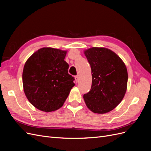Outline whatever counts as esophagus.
Returning a JSON list of instances; mask_svg holds the SVG:
<instances>
[{
  "mask_svg": "<svg viewBox=\"0 0 151 151\" xmlns=\"http://www.w3.org/2000/svg\"><path fill=\"white\" fill-rule=\"evenodd\" d=\"M75 81H76V83H78L79 81V80H80V77H79V76L78 75H77V76H76L75 77Z\"/></svg>",
  "mask_w": 151,
  "mask_h": 151,
  "instance_id": "obj_1",
  "label": "esophagus"
}]
</instances>
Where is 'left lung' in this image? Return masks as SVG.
Wrapping results in <instances>:
<instances>
[{"mask_svg":"<svg viewBox=\"0 0 151 151\" xmlns=\"http://www.w3.org/2000/svg\"><path fill=\"white\" fill-rule=\"evenodd\" d=\"M91 70L90 91L83 95L93 113L104 114L114 109L124 99L127 88V70L122 60L111 50L93 47L84 51Z\"/></svg>","mask_w":151,"mask_h":151,"instance_id":"1","label":"left lung"}]
</instances>
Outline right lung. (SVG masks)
<instances>
[{
    "mask_svg": "<svg viewBox=\"0 0 151 151\" xmlns=\"http://www.w3.org/2000/svg\"><path fill=\"white\" fill-rule=\"evenodd\" d=\"M67 51L50 47L38 50L24 66V93L38 110L50 112L60 109L75 86L68 74L69 65L64 60Z\"/></svg>",
    "mask_w": 151,
    "mask_h": 151,
    "instance_id": "right-lung-1",
    "label": "right lung"
}]
</instances>
